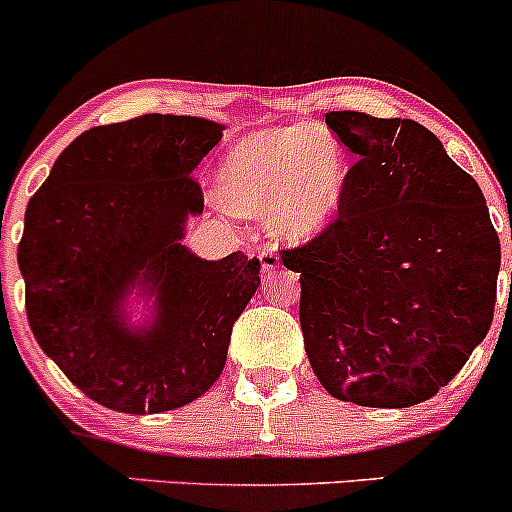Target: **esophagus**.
<instances>
[{
  "label": "esophagus",
  "instance_id": "esophagus-1",
  "mask_svg": "<svg viewBox=\"0 0 512 512\" xmlns=\"http://www.w3.org/2000/svg\"><path fill=\"white\" fill-rule=\"evenodd\" d=\"M260 265H262V275L270 277L272 272L280 267V255L275 250H262L260 252Z\"/></svg>",
  "mask_w": 512,
  "mask_h": 512
}]
</instances>
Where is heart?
Wrapping results in <instances>:
<instances>
[{
	"mask_svg": "<svg viewBox=\"0 0 512 512\" xmlns=\"http://www.w3.org/2000/svg\"><path fill=\"white\" fill-rule=\"evenodd\" d=\"M349 158L327 131L272 128L242 138L225 158L218 200L237 218L270 220L277 240L304 245L327 232L342 213Z\"/></svg>",
	"mask_w": 512,
	"mask_h": 512,
	"instance_id": "heart-1",
	"label": "heart"
}]
</instances>
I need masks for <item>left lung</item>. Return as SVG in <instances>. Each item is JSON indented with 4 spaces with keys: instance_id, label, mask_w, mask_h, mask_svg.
Listing matches in <instances>:
<instances>
[{
    "instance_id": "8db88e82",
    "label": "left lung",
    "mask_w": 512,
    "mask_h": 512,
    "mask_svg": "<svg viewBox=\"0 0 512 512\" xmlns=\"http://www.w3.org/2000/svg\"><path fill=\"white\" fill-rule=\"evenodd\" d=\"M327 126L359 160L334 225L282 250L302 285L304 349L334 399L406 409L488 334L498 232L476 180L421 123L332 111Z\"/></svg>"
}]
</instances>
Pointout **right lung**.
Segmentation results:
<instances>
[{
	"label": "right lung",
	"instance_id": "right-lung-1",
	"mask_svg": "<svg viewBox=\"0 0 512 512\" xmlns=\"http://www.w3.org/2000/svg\"><path fill=\"white\" fill-rule=\"evenodd\" d=\"M223 123L148 116L81 133L24 215L19 270L44 354L89 399L121 414H163L218 381L232 324L260 287V260H203L183 245L203 213L193 170ZM136 291L149 317L133 325Z\"/></svg>",
	"mask_w": 512,
	"mask_h": 512
}]
</instances>
